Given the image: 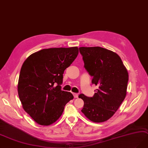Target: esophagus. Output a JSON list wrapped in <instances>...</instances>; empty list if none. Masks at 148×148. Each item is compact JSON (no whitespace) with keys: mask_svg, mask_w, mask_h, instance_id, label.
Here are the masks:
<instances>
[{"mask_svg":"<svg viewBox=\"0 0 148 148\" xmlns=\"http://www.w3.org/2000/svg\"><path fill=\"white\" fill-rule=\"evenodd\" d=\"M73 95L75 98H78V97H79V95L77 93H73Z\"/></svg>","mask_w":148,"mask_h":148,"instance_id":"esophagus-1","label":"esophagus"}]
</instances>
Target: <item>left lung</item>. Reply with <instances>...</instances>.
Wrapping results in <instances>:
<instances>
[{
  "instance_id": "8db88e82",
  "label": "left lung",
  "mask_w": 148,
  "mask_h": 148,
  "mask_svg": "<svg viewBox=\"0 0 148 148\" xmlns=\"http://www.w3.org/2000/svg\"><path fill=\"white\" fill-rule=\"evenodd\" d=\"M84 67L98 88L92 97L80 94L85 116L95 123L107 121L117 111L127 93L129 74L117 53L101 47H81Z\"/></svg>"
}]
</instances>
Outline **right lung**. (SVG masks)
<instances>
[{
	"mask_svg": "<svg viewBox=\"0 0 148 148\" xmlns=\"http://www.w3.org/2000/svg\"><path fill=\"white\" fill-rule=\"evenodd\" d=\"M77 47L49 48L32 53L22 66L18 85L24 110L42 125L56 122L74 96L62 91L63 74L77 57Z\"/></svg>",
	"mask_w": 148,
	"mask_h": 148,
	"instance_id": "add662e5",
	"label": "right lung"
}]
</instances>
